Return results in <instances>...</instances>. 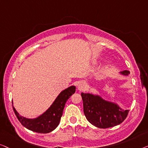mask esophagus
Returning a JSON list of instances; mask_svg holds the SVG:
<instances>
[{
  "instance_id": "esophagus-1",
  "label": "esophagus",
  "mask_w": 148,
  "mask_h": 148,
  "mask_svg": "<svg viewBox=\"0 0 148 148\" xmlns=\"http://www.w3.org/2000/svg\"><path fill=\"white\" fill-rule=\"evenodd\" d=\"M85 84L84 82H80L78 85V90L79 91H82L85 88Z\"/></svg>"
}]
</instances>
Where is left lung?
<instances>
[{
  "label": "left lung",
  "mask_w": 148,
  "mask_h": 148,
  "mask_svg": "<svg viewBox=\"0 0 148 148\" xmlns=\"http://www.w3.org/2000/svg\"><path fill=\"white\" fill-rule=\"evenodd\" d=\"M130 71L123 70L119 74L128 76ZM84 113L86 119L98 128H109L123 121L129 110L123 109L116 102L104 99L101 95L92 92L81 93Z\"/></svg>",
  "instance_id": "left-lung-1"
}]
</instances>
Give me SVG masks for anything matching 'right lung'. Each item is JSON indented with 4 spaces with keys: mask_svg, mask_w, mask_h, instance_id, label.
<instances>
[{
    "mask_svg": "<svg viewBox=\"0 0 148 148\" xmlns=\"http://www.w3.org/2000/svg\"><path fill=\"white\" fill-rule=\"evenodd\" d=\"M76 91V86L72 85L62 90L52 104L46 111L35 118H27L21 115L13 106L14 113L21 123L32 132L39 134H47L57 127L63 114L66 101ZM13 102L12 101V104Z\"/></svg>",
    "mask_w": 148,
    "mask_h": 148,
    "instance_id": "right-lung-1",
    "label": "right lung"
}]
</instances>
